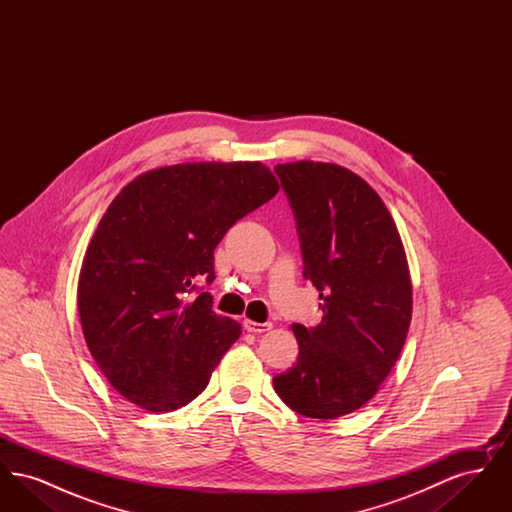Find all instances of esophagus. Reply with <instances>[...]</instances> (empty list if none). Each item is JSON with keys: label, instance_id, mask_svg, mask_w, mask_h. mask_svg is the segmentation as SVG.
I'll list each match as a JSON object with an SVG mask.
<instances>
[{"label": "esophagus", "instance_id": "34e87169", "mask_svg": "<svg viewBox=\"0 0 512 512\" xmlns=\"http://www.w3.org/2000/svg\"><path fill=\"white\" fill-rule=\"evenodd\" d=\"M244 328L247 332H253V334H263L268 332L272 328V322H255V320H244Z\"/></svg>", "mask_w": 512, "mask_h": 512}]
</instances>
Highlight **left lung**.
Returning <instances> with one entry per match:
<instances>
[{"label":"left lung","mask_w":512,"mask_h":512,"mask_svg":"<svg viewBox=\"0 0 512 512\" xmlns=\"http://www.w3.org/2000/svg\"><path fill=\"white\" fill-rule=\"evenodd\" d=\"M274 172L322 318L317 326L292 324L299 357L272 384L295 413L338 418L376 395L407 340L413 286L405 249L384 201L355 172L315 161Z\"/></svg>","instance_id":"obj_1"}]
</instances>
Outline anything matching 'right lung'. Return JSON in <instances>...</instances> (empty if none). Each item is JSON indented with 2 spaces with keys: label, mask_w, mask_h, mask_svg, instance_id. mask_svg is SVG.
I'll use <instances>...</instances> for the list:
<instances>
[{
  "label": "right lung",
  "mask_w": 512,
  "mask_h": 512,
  "mask_svg": "<svg viewBox=\"0 0 512 512\" xmlns=\"http://www.w3.org/2000/svg\"><path fill=\"white\" fill-rule=\"evenodd\" d=\"M278 190L261 163H184L140 174L113 199L76 297L86 345L124 399L169 413L207 388L242 326L197 282L215 280L224 234Z\"/></svg>",
  "instance_id": "1"
}]
</instances>
